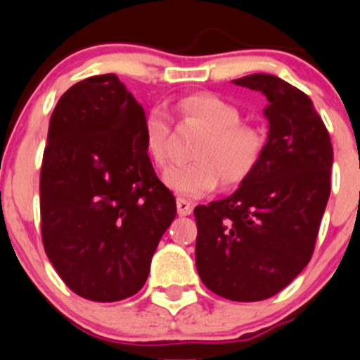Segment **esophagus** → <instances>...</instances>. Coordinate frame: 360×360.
<instances>
[{
  "instance_id": "esophagus-1",
  "label": "esophagus",
  "mask_w": 360,
  "mask_h": 360,
  "mask_svg": "<svg viewBox=\"0 0 360 360\" xmlns=\"http://www.w3.org/2000/svg\"><path fill=\"white\" fill-rule=\"evenodd\" d=\"M176 205H177V214H179V216H190V214L193 212V205H191L188 200H184V198H177Z\"/></svg>"
}]
</instances>
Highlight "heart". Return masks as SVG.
Returning <instances> with one entry per match:
<instances>
[{"instance_id":"1","label":"heart","mask_w":360,"mask_h":360,"mask_svg":"<svg viewBox=\"0 0 360 360\" xmlns=\"http://www.w3.org/2000/svg\"><path fill=\"white\" fill-rule=\"evenodd\" d=\"M183 120L195 122L205 137L195 150L197 162L172 165L162 179L169 190L184 198H200L224 184H238L252 172L263 151V137L252 127L242 125L240 112L209 94L184 97L177 103ZM170 122L162 108H153L144 120V148L155 165L167 162Z\"/></svg>"}]
</instances>
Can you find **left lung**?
Returning <instances> with one entry per match:
<instances>
[{
    "mask_svg": "<svg viewBox=\"0 0 360 360\" xmlns=\"http://www.w3.org/2000/svg\"><path fill=\"white\" fill-rule=\"evenodd\" d=\"M233 83L266 97V143L235 193L195 207V259L207 289L261 301L291 284L314 254L331 193L333 146L311 99L291 83L266 72Z\"/></svg>",
    "mask_w": 360,
    "mask_h": 360,
    "instance_id": "obj_1",
    "label": "left lung"
}]
</instances>
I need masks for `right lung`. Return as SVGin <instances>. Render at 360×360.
Here are the masks:
<instances>
[{
	"mask_svg": "<svg viewBox=\"0 0 360 360\" xmlns=\"http://www.w3.org/2000/svg\"><path fill=\"white\" fill-rule=\"evenodd\" d=\"M143 106L118 76L78 82L50 116L39 177L41 238L72 292L111 303L146 282L176 198L144 148Z\"/></svg>",
	"mask_w": 360,
	"mask_h": 360,
	"instance_id": "add662e5",
	"label": "right lung"
}]
</instances>
